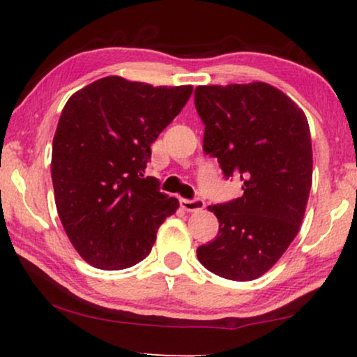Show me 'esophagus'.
Masks as SVG:
<instances>
[{
	"label": "esophagus",
	"mask_w": 357,
	"mask_h": 357,
	"mask_svg": "<svg viewBox=\"0 0 357 357\" xmlns=\"http://www.w3.org/2000/svg\"><path fill=\"white\" fill-rule=\"evenodd\" d=\"M180 206H182L185 211H188V213H198V211H202L204 206H206V203H204V199H202V198H193V199L182 198L180 199Z\"/></svg>",
	"instance_id": "34e87169"
}]
</instances>
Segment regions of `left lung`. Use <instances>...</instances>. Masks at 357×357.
Returning <instances> with one entry per match:
<instances>
[{"label":"left lung","mask_w":357,"mask_h":357,"mask_svg":"<svg viewBox=\"0 0 357 357\" xmlns=\"http://www.w3.org/2000/svg\"><path fill=\"white\" fill-rule=\"evenodd\" d=\"M195 107L204 123L203 151L243 192L208 208L219 232L197 248L198 260L226 280H255L299 232L312 187L309 123L289 97L265 82L198 86Z\"/></svg>","instance_id":"8db88e82"}]
</instances>
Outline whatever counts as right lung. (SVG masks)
<instances>
[{"mask_svg":"<svg viewBox=\"0 0 357 357\" xmlns=\"http://www.w3.org/2000/svg\"><path fill=\"white\" fill-rule=\"evenodd\" d=\"M192 86L153 87L107 76L70 97L58 121L52 180L63 227L99 270L144 260L178 199L146 177L151 144L187 104Z\"/></svg>","mask_w":357,"mask_h":357,"instance_id":"1","label":"right lung"}]
</instances>
